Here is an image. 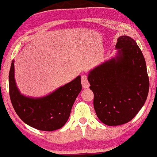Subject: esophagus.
I'll return each mask as SVG.
<instances>
[{
    "label": "esophagus",
    "mask_w": 157,
    "mask_h": 157,
    "mask_svg": "<svg viewBox=\"0 0 157 157\" xmlns=\"http://www.w3.org/2000/svg\"><path fill=\"white\" fill-rule=\"evenodd\" d=\"M81 79H82V87L84 89H87L89 87V82L88 81V79H87V76L86 75H82L81 76Z\"/></svg>",
    "instance_id": "1"
}]
</instances>
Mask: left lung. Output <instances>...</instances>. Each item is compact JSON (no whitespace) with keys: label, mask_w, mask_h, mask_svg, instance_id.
Segmentation results:
<instances>
[{"label":"left lung","mask_w":157,"mask_h":157,"mask_svg":"<svg viewBox=\"0 0 157 157\" xmlns=\"http://www.w3.org/2000/svg\"><path fill=\"white\" fill-rule=\"evenodd\" d=\"M117 41L116 57L93 69L88 75L95 113L109 126L132 120L144 105L150 86L145 58L136 42L128 36Z\"/></svg>","instance_id":"left-lung-1"}]
</instances>
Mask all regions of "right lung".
I'll return each instance as SVG.
<instances>
[{"label":"right lung","mask_w":157,"mask_h":157,"mask_svg":"<svg viewBox=\"0 0 157 157\" xmlns=\"http://www.w3.org/2000/svg\"><path fill=\"white\" fill-rule=\"evenodd\" d=\"M14 61L9 73L10 97L16 113L25 123L42 131H54L67 122L75 99L82 90L81 77L45 97H26L18 91L14 79Z\"/></svg>","instance_id":"right-lung-1"}]
</instances>
